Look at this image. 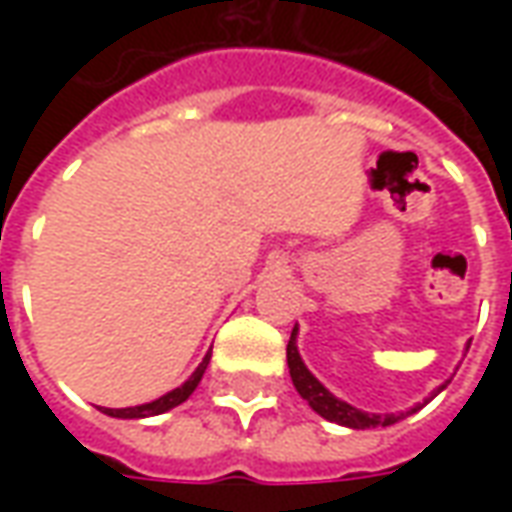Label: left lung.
Segmentation results:
<instances>
[{
	"instance_id": "left-lung-1",
	"label": "left lung",
	"mask_w": 512,
	"mask_h": 512,
	"mask_svg": "<svg viewBox=\"0 0 512 512\" xmlns=\"http://www.w3.org/2000/svg\"><path fill=\"white\" fill-rule=\"evenodd\" d=\"M296 332L299 329H293L288 340V367H290V378H293V386H296V392H299L307 403L312 406L315 414H321L323 419H329V422H337V425H345V428H354V430H365V428H386V425H395L408 414H414L417 408H411L406 414H367V411H359L351 403H345L340 397H334L326 386L318 381V378L312 376L307 365L301 362L299 348H296ZM444 389V386H439Z\"/></svg>"
}]
</instances>
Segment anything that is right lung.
<instances>
[{
  "label": "right lung",
  "mask_w": 512,
  "mask_h": 512,
  "mask_svg": "<svg viewBox=\"0 0 512 512\" xmlns=\"http://www.w3.org/2000/svg\"><path fill=\"white\" fill-rule=\"evenodd\" d=\"M211 362V354H205V359L200 362V367L191 373V378L186 384H180L178 389H172L167 395H161L153 403H142V406H131V408H101L104 414L109 417H120V419H145V417H156V414H164L169 408L180 406L183 400H189V395L197 389V384L202 381V373H205V367Z\"/></svg>",
  "instance_id": "obj_1"
}]
</instances>
